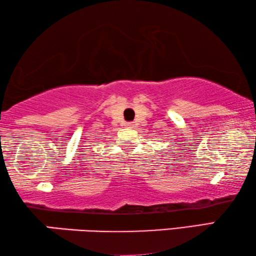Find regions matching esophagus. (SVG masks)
Here are the masks:
<instances>
[{
  "label": "esophagus",
  "instance_id": "1",
  "mask_svg": "<svg viewBox=\"0 0 256 256\" xmlns=\"http://www.w3.org/2000/svg\"><path fill=\"white\" fill-rule=\"evenodd\" d=\"M126 126H127V127H132V122H127V124H126Z\"/></svg>",
  "mask_w": 256,
  "mask_h": 256
}]
</instances>
